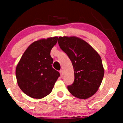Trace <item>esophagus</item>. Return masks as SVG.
Segmentation results:
<instances>
[{
  "instance_id": "obj_1",
  "label": "esophagus",
  "mask_w": 123,
  "mask_h": 123,
  "mask_svg": "<svg viewBox=\"0 0 123 123\" xmlns=\"http://www.w3.org/2000/svg\"><path fill=\"white\" fill-rule=\"evenodd\" d=\"M59 73H60V74H61V76L62 77L63 76V74H64V73H63V70H60L59 71Z\"/></svg>"
}]
</instances>
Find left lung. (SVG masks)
I'll return each mask as SVG.
<instances>
[{"instance_id": "left-lung-1", "label": "left lung", "mask_w": 123, "mask_h": 123, "mask_svg": "<svg viewBox=\"0 0 123 123\" xmlns=\"http://www.w3.org/2000/svg\"><path fill=\"white\" fill-rule=\"evenodd\" d=\"M58 44L74 68V82L68 86V90L79 99L91 97L98 90L104 75L99 55L89 43L76 37H59Z\"/></svg>"}]
</instances>
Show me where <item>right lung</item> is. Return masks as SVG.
<instances>
[{
  "label": "right lung",
  "instance_id": "1",
  "mask_svg": "<svg viewBox=\"0 0 123 123\" xmlns=\"http://www.w3.org/2000/svg\"><path fill=\"white\" fill-rule=\"evenodd\" d=\"M58 37L36 41L28 46L16 68L17 83L28 96L40 99L49 95L60 76L52 68L50 50L56 44Z\"/></svg>",
  "mask_w": 123,
  "mask_h": 123
}]
</instances>
